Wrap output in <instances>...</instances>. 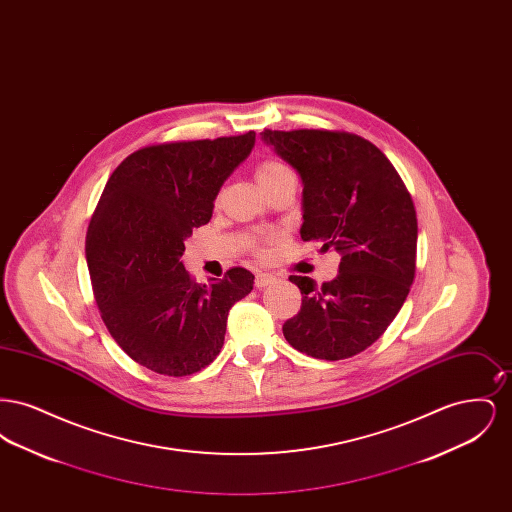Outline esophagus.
<instances>
[{
  "label": "esophagus",
  "instance_id": "34e87169",
  "mask_svg": "<svg viewBox=\"0 0 512 512\" xmlns=\"http://www.w3.org/2000/svg\"><path fill=\"white\" fill-rule=\"evenodd\" d=\"M274 282H276V278H274L272 274H268V272H259V274L255 276V286H257L259 290L267 288V286L274 284Z\"/></svg>",
  "mask_w": 512,
  "mask_h": 512
}]
</instances>
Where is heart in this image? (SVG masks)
Returning a JSON list of instances; mask_svg holds the SVG:
<instances>
[{
  "label": "heart",
  "mask_w": 512,
  "mask_h": 512,
  "mask_svg": "<svg viewBox=\"0 0 512 512\" xmlns=\"http://www.w3.org/2000/svg\"><path fill=\"white\" fill-rule=\"evenodd\" d=\"M290 174H292L290 169H288L286 165L278 163V161H263V163L257 167V171H255L257 182H259V186L263 188V192L268 190L272 184H276L278 180H282V178H286V176H290Z\"/></svg>",
  "instance_id": "obj_1"
}]
</instances>
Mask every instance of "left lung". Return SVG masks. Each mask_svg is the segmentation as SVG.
Returning <instances> with one entry per match:
<instances>
[{
  "label": "left lung",
  "instance_id": "left-lung-1",
  "mask_svg": "<svg viewBox=\"0 0 512 512\" xmlns=\"http://www.w3.org/2000/svg\"><path fill=\"white\" fill-rule=\"evenodd\" d=\"M261 136L301 176V240L341 255L338 276L322 286L290 276L303 299L282 326L284 338L315 359H349L386 332L409 295L418 238L413 199L390 159L357 134L305 128Z\"/></svg>",
  "mask_w": 512,
  "mask_h": 512
}]
</instances>
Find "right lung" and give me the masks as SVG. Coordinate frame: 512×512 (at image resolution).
Here are the masks:
<instances>
[{
    "label": "right lung",
    "mask_w": 512,
    "mask_h": 512,
    "mask_svg": "<svg viewBox=\"0 0 512 512\" xmlns=\"http://www.w3.org/2000/svg\"><path fill=\"white\" fill-rule=\"evenodd\" d=\"M255 146V132L147 146L111 174L86 234L101 318L122 351L165 376H190L222 349L228 311L253 290L247 268L197 284L184 240L213 217L220 186Z\"/></svg>",
    "instance_id": "add662e5"
}]
</instances>
